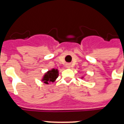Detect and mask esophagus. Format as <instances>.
Here are the masks:
<instances>
[{"label":"esophagus","instance_id":"esophagus-1","mask_svg":"<svg viewBox=\"0 0 124 124\" xmlns=\"http://www.w3.org/2000/svg\"><path fill=\"white\" fill-rule=\"evenodd\" d=\"M70 64H66V67L70 68Z\"/></svg>","mask_w":124,"mask_h":124}]
</instances>
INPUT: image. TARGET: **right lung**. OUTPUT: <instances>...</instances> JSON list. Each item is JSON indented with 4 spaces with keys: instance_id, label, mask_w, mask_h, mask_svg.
<instances>
[{
    "instance_id": "right-lung-1",
    "label": "right lung",
    "mask_w": 124,
    "mask_h": 124,
    "mask_svg": "<svg viewBox=\"0 0 124 124\" xmlns=\"http://www.w3.org/2000/svg\"><path fill=\"white\" fill-rule=\"evenodd\" d=\"M58 76V71L56 69H52L50 70L44 76L42 81L45 84H48V82H53Z\"/></svg>"
}]
</instances>
